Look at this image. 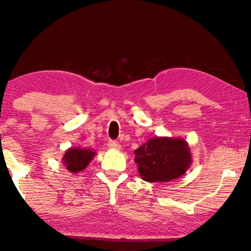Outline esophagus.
<instances>
[{"instance_id": "esophagus-1", "label": "esophagus", "mask_w": 251, "mask_h": 251, "mask_svg": "<svg viewBox=\"0 0 251 251\" xmlns=\"http://www.w3.org/2000/svg\"><path fill=\"white\" fill-rule=\"evenodd\" d=\"M107 145H108L109 148H113V150H120V148H121L120 143L116 142V141H109Z\"/></svg>"}]
</instances>
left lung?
Returning <instances> with one entry per match:
<instances>
[{
    "mask_svg": "<svg viewBox=\"0 0 251 251\" xmlns=\"http://www.w3.org/2000/svg\"><path fill=\"white\" fill-rule=\"evenodd\" d=\"M134 152L139 175L150 182L179 178L192 163L189 147L180 138H151Z\"/></svg>",
    "mask_w": 251,
    "mask_h": 251,
    "instance_id": "8db88e82",
    "label": "left lung"
}]
</instances>
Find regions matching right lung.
<instances>
[{"mask_svg": "<svg viewBox=\"0 0 251 251\" xmlns=\"http://www.w3.org/2000/svg\"><path fill=\"white\" fill-rule=\"evenodd\" d=\"M94 155V151L91 150L71 148V150L66 151L64 157H63V163L70 172L78 173L86 168Z\"/></svg>", "mask_w": 251, "mask_h": 251, "instance_id": "add662e5", "label": "right lung"}]
</instances>
